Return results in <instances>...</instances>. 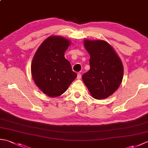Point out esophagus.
<instances>
[{"label": "esophagus", "instance_id": "esophagus-1", "mask_svg": "<svg viewBox=\"0 0 148 148\" xmlns=\"http://www.w3.org/2000/svg\"><path fill=\"white\" fill-rule=\"evenodd\" d=\"M81 78V74L78 73L77 74V79H80Z\"/></svg>", "mask_w": 148, "mask_h": 148}]
</instances>
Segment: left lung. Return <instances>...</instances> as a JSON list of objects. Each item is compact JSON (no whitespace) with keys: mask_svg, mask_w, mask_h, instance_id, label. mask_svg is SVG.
Listing matches in <instances>:
<instances>
[{"mask_svg":"<svg viewBox=\"0 0 148 148\" xmlns=\"http://www.w3.org/2000/svg\"><path fill=\"white\" fill-rule=\"evenodd\" d=\"M90 55V70L82 79L94 99H103L114 93L123 77V66L112 47L105 40H84Z\"/></svg>","mask_w":148,"mask_h":148,"instance_id":"8db88e82","label":"left lung"}]
</instances>
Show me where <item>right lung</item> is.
<instances>
[{
	"mask_svg": "<svg viewBox=\"0 0 148 148\" xmlns=\"http://www.w3.org/2000/svg\"><path fill=\"white\" fill-rule=\"evenodd\" d=\"M71 44L61 36H50L40 45L31 65L36 85L49 97L61 95L77 77L64 53Z\"/></svg>",
	"mask_w": 148,
	"mask_h": 148,
	"instance_id": "right-lung-1",
	"label": "right lung"
}]
</instances>
